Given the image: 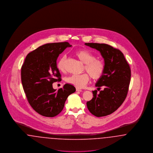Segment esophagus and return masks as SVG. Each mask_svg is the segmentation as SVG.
I'll use <instances>...</instances> for the list:
<instances>
[{
	"label": "esophagus",
	"instance_id": "obj_1",
	"mask_svg": "<svg viewBox=\"0 0 153 153\" xmlns=\"http://www.w3.org/2000/svg\"><path fill=\"white\" fill-rule=\"evenodd\" d=\"M76 91H79V92H81V91H82V89H80V88H76Z\"/></svg>",
	"mask_w": 153,
	"mask_h": 153
}]
</instances>
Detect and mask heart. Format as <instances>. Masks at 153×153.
I'll use <instances>...</instances> for the list:
<instances>
[{"mask_svg": "<svg viewBox=\"0 0 153 153\" xmlns=\"http://www.w3.org/2000/svg\"><path fill=\"white\" fill-rule=\"evenodd\" d=\"M75 56L85 64L84 70L90 74L91 77L94 80H99L102 77L105 71L104 62L100 59L96 58L94 53L87 49H82L76 51ZM66 56H63L57 62V68L61 72H65ZM88 74V75H89ZM87 73L81 74H73L66 78V82L72 84L76 87H84L89 80V76Z\"/></svg>", "mask_w": 153, "mask_h": 153, "instance_id": "1", "label": "heart"}]
</instances>
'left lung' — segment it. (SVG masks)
<instances>
[{
	"label": "left lung",
	"mask_w": 153,
	"mask_h": 153,
	"mask_svg": "<svg viewBox=\"0 0 153 153\" xmlns=\"http://www.w3.org/2000/svg\"><path fill=\"white\" fill-rule=\"evenodd\" d=\"M85 45L100 51L104 59L105 71L95 86L103 91L99 94L92 91L94 97L87 102L89 112L97 117H105L115 112L127 95L131 80V69L123 54L109 45L85 43ZM97 88V89H98Z\"/></svg>",
	"instance_id": "8db88e82"
}]
</instances>
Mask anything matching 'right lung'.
I'll list each match as a JSON object with an SVG mask.
<instances>
[{"instance_id": "1", "label": "right lung", "mask_w": 153, "mask_h": 153, "mask_svg": "<svg viewBox=\"0 0 153 153\" xmlns=\"http://www.w3.org/2000/svg\"><path fill=\"white\" fill-rule=\"evenodd\" d=\"M67 42L46 44L29 53L21 68L23 88L30 105L44 117H56L64 108L68 97L76 91L66 84L58 91L53 83L61 81L57 59L67 47Z\"/></svg>"}]
</instances>
